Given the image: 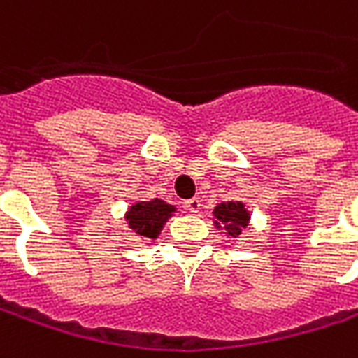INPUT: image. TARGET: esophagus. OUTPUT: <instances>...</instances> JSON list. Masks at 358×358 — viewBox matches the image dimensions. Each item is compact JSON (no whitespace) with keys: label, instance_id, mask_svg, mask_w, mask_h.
<instances>
[{"label":"esophagus","instance_id":"obj_1","mask_svg":"<svg viewBox=\"0 0 358 358\" xmlns=\"http://www.w3.org/2000/svg\"><path fill=\"white\" fill-rule=\"evenodd\" d=\"M186 208L189 213H199L201 210V201L197 197H193V199L186 201Z\"/></svg>","mask_w":358,"mask_h":358}]
</instances>
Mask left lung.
<instances>
[{"label":"left lung","instance_id":"8db88e82","mask_svg":"<svg viewBox=\"0 0 358 358\" xmlns=\"http://www.w3.org/2000/svg\"><path fill=\"white\" fill-rule=\"evenodd\" d=\"M214 227L227 239H237L250 224V213L243 201H222L213 208Z\"/></svg>","mask_w":358,"mask_h":358}]
</instances>
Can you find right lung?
Here are the masks:
<instances>
[{"mask_svg":"<svg viewBox=\"0 0 358 358\" xmlns=\"http://www.w3.org/2000/svg\"><path fill=\"white\" fill-rule=\"evenodd\" d=\"M178 213L176 206L166 201L150 199V201H134L125 213L127 227L136 237L144 241H155L163 231V227L169 220Z\"/></svg>","mask_w":358,"mask_h":358,"instance_id":"right-lung-1","label":"right lung"}]
</instances>
